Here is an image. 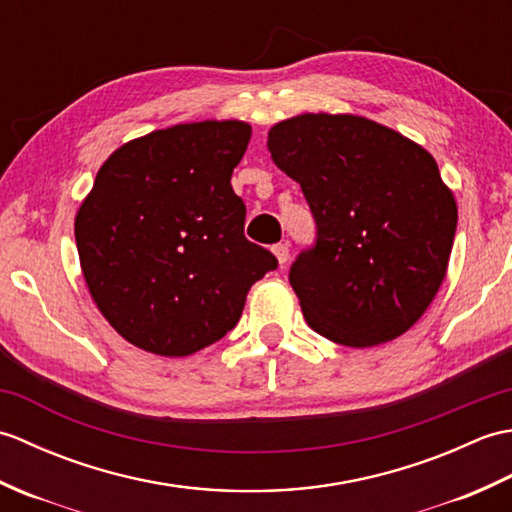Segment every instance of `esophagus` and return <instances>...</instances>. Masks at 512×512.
Masks as SVG:
<instances>
[{
    "instance_id": "esophagus-1",
    "label": "esophagus",
    "mask_w": 512,
    "mask_h": 512,
    "mask_svg": "<svg viewBox=\"0 0 512 512\" xmlns=\"http://www.w3.org/2000/svg\"><path fill=\"white\" fill-rule=\"evenodd\" d=\"M273 253H275L277 262H279L281 266L288 264V259H290V248H288V244H277V246H273Z\"/></svg>"
}]
</instances>
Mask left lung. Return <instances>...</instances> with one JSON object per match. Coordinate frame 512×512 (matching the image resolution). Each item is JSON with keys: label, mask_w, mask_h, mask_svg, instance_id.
Here are the masks:
<instances>
[{"label": "left lung", "mask_w": 512, "mask_h": 512, "mask_svg": "<svg viewBox=\"0 0 512 512\" xmlns=\"http://www.w3.org/2000/svg\"><path fill=\"white\" fill-rule=\"evenodd\" d=\"M275 165L301 184L317 244L290 268L303 317L347 347L394 341L447 277L458 204L427 149L356 114L270 127Z\"/></svg>", "instance_id": "left-lung-1"}]
</instances>
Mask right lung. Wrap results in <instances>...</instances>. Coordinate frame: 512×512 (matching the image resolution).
Segmentation results:
<instances>
[{
  "instance_id": "1",
  "label": "right lung",
  "mask_w": 512,
  "mask_h": 512,
  "mask_svg": "<svg viewBox=\"0 0 512 512\" xmlns=\"http://www.w3.org/2000/svg\"><path fill=\"white\" fill-rule=\"evenodd\" d=\"M244 121H200L129 140L74 217L83 279L107 323L140 350L180 358L220 341L255 281L277 268L244 237L231 187Z\"/></svg>"
}]
</instances>
